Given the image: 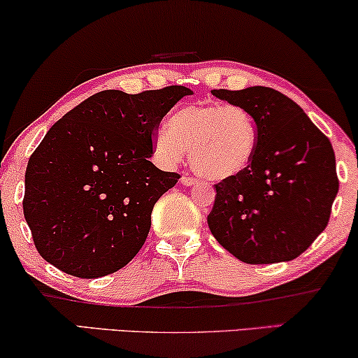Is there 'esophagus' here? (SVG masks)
Wrapping results in <instances>:
<instances>
[{
  "instance_id": "34e87169",
  "label": "esophagus",
  "mask_w": 358,
  "mask_h": 358,
  "mask_svg": "<svg viewBox=\"0 0 358 358\" xmlns=\"http://www.w3.org/2000/svg\"><path fill=\"white\" fill-rule=\"evenodd\" d=\"M180 180H182L184 185H194V184H197V179L192 178V176H187V174L182 176V179H180Z\"/></svg>"
}]
</instances>
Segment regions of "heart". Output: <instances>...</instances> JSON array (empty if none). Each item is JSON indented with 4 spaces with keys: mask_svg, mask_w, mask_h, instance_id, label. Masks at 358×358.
<instances>
[{
    "mask_svg": "<svg viewBox=\"0 0 358 358\" xmlns=\"http://www.w3.org/2000/svg\"><path fill=\"white\" fill-rule=\"evenodd\" d=\"M257 127L247 110L227 103H190L179 108L155 138L156 155L174 164L190 150L194 169L206 179L236 178L257 152Z\"/></svg>",
    "mask_w": 358,
    "mask_h": 358,
    "instance_id": "heart-1",
    "label": "heart"
}]
</instances>
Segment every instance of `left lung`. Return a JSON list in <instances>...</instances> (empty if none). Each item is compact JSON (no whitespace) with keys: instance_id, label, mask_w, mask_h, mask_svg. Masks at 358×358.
<instances>
[{"instance_id":"obj_1","label":"left lung","mask_w":358,"mask_h":358,"mask_svg":"<svg viewBox=\"0 0 358 358\" xmlns=\"http://www.w3.org/2000/svg\"><path fill=\"white\" fill-rule=\"evenodd\" d=\"M212 94L252 115L258 145L247 171L215 184L208 229L245 263L298 258L331 219L338 190L331 141L275 88H220Z\"/></svg>"}]
</instances>
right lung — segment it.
<instances>
[{
	"instance_id": "1",
	"label": "right lung",
	"mask_w": 358,
	"mask_h": 358,
	"mask_svg": "<svg viewBox=\"0 0 358 358\" xmlns=\"http://www.w3.org/2000/svg\"><path fill=\"white\" fill-rule=\"evenodd\" d=\"M192 90H103L64 115L29 157L22 199L45 262L77 278H100L136 257L151 212L180 176L150 161L166 113Z\"/></svg>"
}]
</instances>
